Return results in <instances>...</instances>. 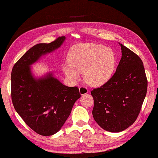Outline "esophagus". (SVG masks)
<instances>
[{"label":"esophagus","mask_w":158,"mask_h":158,"mask_svg":"<svg viewBox=\"0 0 158 158\" xmlns=\"http://www.w3.org/2000/svg\"><path fill=\"white\" fill-rule=\"evenodd\" d=\"M79 93L81 95H85V94H86V93H89V90H88L87 88L84 86V85H82V86L79 88Z\"/></svg>","instance_id":"obj_1"}]
</instances>
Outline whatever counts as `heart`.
<instances>
[{
    "mask_svg": "<svg viewBox=\"0 0 158 158\" xmlns=\"http://www.w3.org/2000/svg\"><path fill=\"white\" fill-rule=\"evenodd\" d=\"M69 65L63 67L65 75L73 81L84 73L85 81L92 85H100L111 78L116 68L114 51L102 44L85 43L72 48L69 52Z\"/></svg>",
    "mask_w": 158,
    "mask_h": 158,
    "instance_id": "1",
    "label": "heart"
}]
</instances>
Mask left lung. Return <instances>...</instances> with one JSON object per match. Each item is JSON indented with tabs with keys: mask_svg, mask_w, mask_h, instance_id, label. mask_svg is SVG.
<instances>
[{
	"mask_svg": "<svg viewBox=\"0 0 158 158\" xmlns=\"http://www.w3.org/2000/svg\"><path fill=\"white\" fill-rule=\"evenodd\" d=\"M120 45L122 56L114 75L91 91L95 121L102 129L112 132L123 131L135 123L148 86L142 60L127 47Z\"/></svg>",
	"mask_w": 158,
	"mask_h": 158,
	"instance_id": "left-lung-1",
	"label": "left lung"
}]
</instances>
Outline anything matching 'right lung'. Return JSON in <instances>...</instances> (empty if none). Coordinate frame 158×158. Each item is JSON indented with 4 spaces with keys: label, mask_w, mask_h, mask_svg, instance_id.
I'll use <instances>...</instances> for the list:
<instances>
[{
    "label": "right lung",
    "mask_w": 158,
    "mask_h": 158,
    "mask_svg": "<svg viewBox=\"0 0 158 158\" xmlns=\"http://www.w3.org/2000/svg\"><path fill=\"white\" fill-rule=\"evenodd\" d=\"M65 39L35 45L13 67L11 97L13 106L26 124L36 133L50 136L60 130L81 97L78 87L63 85L52 74L40 79L32 75L31 67L41 56L60 47Z\"/></svg>",
    "instance_id": "right-lung-1"
}]
</instances>
